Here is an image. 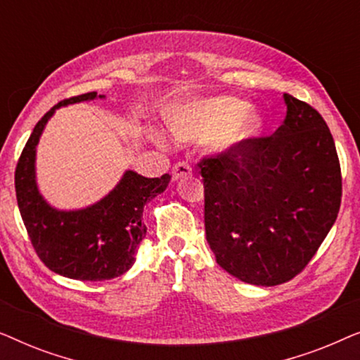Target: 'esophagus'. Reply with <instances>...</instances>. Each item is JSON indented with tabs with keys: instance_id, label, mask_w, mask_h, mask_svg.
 Segmentation results:
<instances>
[{
	"instance_id": "34e87169",
	"label": "esophagus",
	"mask_w": 360,
	"mask_h": 360,
	"mask_svg": "<svg viewBox=\"0 0 360 360\" xmlns=\"http://www.w3.org/2000/svg\"><path fill=\"white\" fill-rule=\"evenodd\" d=\"M191 172H193V169H191V165L188 164V162L181 160V162H176V164L174 165L172 175H174V180H179V179H181V176L191 175Z\"/></svg>"
}]
</instances>
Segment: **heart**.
<instances>
[{
	"label": "heart",
	"mask_w": 360,
	"mask_h": 360,
	"mask_svg": "<svg viewBox=\"0 0 360 360\" xmlns=\"http://www.w3.org/2000/svg\"><path fill=\"white\" fill-rule=\"evenodd\" d=\"M243 101L234 98H214L185 106L172 120V131L180 139L213 134L234 122L228 136V142H236L254 136L260 127L259 116L245 111Z\"/></svg>",
	"instance_id": "obj_1"
}]
</instances>
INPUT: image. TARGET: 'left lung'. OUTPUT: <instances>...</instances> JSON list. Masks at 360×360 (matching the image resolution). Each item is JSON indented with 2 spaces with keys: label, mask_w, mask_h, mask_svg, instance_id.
<instances>
[{
  "label": "left lung",
  "mask_w": 360,
  "mask_h": 360,
  "mask_svg": "<svg viewBox=\"0 0 360 360\" xmlns=\"http://www.w3.org/2000/svg\"><path fill=\"white\" fill-rule=\"evenodd\" d=\"M272 136L249 137L198 162L205 231L216 262L245 283L274 287L302 274L341 208V164L331 131L285 93Z\"/></svg>",
  "instance_id": "1"
}]
</instances>
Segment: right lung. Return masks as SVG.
Here are the masks:
<instances>
[{
    "instance_id": "right-lung-1",
    "label": "right lung",
    "mask_w": 360,
    "mask_h": 360,
    "mask_svg": "<svg viewBox=\"0 0 360 360\" xmlns=\"http://www.w3.org/2000/svg\"><path fill=\"white\" fill-rule=\"evenodd\" d=\"M93 98L96 91L83 93L49 110L34 127L14 172L19 213L37 257L52 272L82 282L111 280L132 267L146 236L144 205L165 191L170 181L169 174L146 179L129 170L106 198L86 210L57 211L42 200L34 179V159L44 126L57 108Z\"/></svg>"
}]
</instances>
